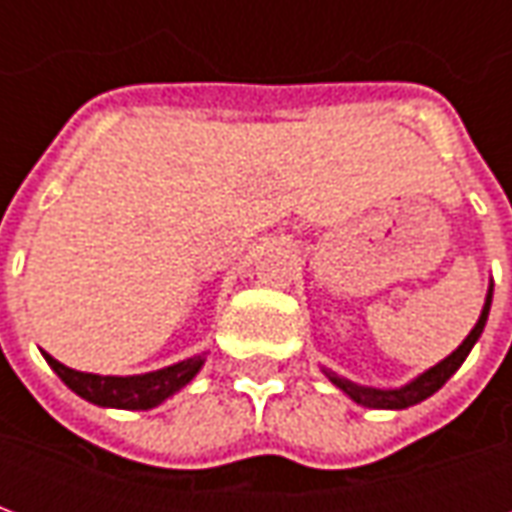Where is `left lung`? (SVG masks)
Masks as SVG:
<instances>
[{
    "label": "left lung",
    "mask_w": 512,
    "mask_h": 512,
    "mask_svg": "<svg viewBox=\"0 0 512 512\" xmlns=\"http://www.w3.org/2000/svg\"><path fill=\"white\" fill-rule=\"evenodd\" d=\"M491 296H494V285L488 288V296H485V307L480 312V321L474 323V329L469 332V337L463 340L455 351H452L447 359H441L439 365L425 370L422 376L414 378L411 384L400 386V389H373V386H359L354 381H348V378H340L332 370H326V376L332 381L334 386H340L345 395L356 400L359 406L367 408H408L414 406V403H422L425 397H430L433 392H439L441 386L450 381V376L463 365V359L469 356V351L474 348V343L480 340V334L485 329V321H488V310H491Z\"/></svg>",
    "instance_id": "8db88e82"
}]
</instances>
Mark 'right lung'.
I'll return each mask as SVG.
<instances>
[{"mask_svg": "<svg viewBox=\"0 0 512 512\" xmlns=\"http://www.w3.org/2000/svg\"><path fill=\"white\" fill-rule=\"evenodd\" d=\"M46 356L51 370L65 381L68 389L76 395L90 400L95 406L104 408H128V411H147V408L164 403L169 395H175L180 386H186L191 378L200 373L202 356L169 365L156 373H145V376H95V373H79L71 367L60 365L54 356Z\"/></svg>", "mask_w": 512, "mask_h": 512, "instance_id": "obj_1", "label": "right lung"}]
</instances>
